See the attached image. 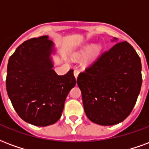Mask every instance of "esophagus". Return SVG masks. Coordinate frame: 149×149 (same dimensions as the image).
<instances>
[{
	"mask_svg": "<svg viewBox=\"0 0 149 149\" xmlns=\"http://www.w3.org/2000/svg\"><path fill=\"white\" fill-rule=\"evenodd\" d=\"M79 74V70H74V77H75V79H77V78H78Z\"/></svg>",
	"mask_w": 149,
	"mask_h": 149,
	"instance_id": "1",
	"label": "esophagus"
}]
</instances>
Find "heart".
Instances as JSON below:
<instances>
[{
  "mask_svg": "<svg viewBox=\"0 0 149 149\" xmlns=\"http://www.w3.org/2000/svg\"><path fill=\"white\" fill-rule=\"evenodd\" d=\"M102 49V47L99 44H87L86 45L81 51H79L78 53V55H85L86 53H88L87 56L86 58V63H90L94 61V59H96L97 57V55H99L100 52Z\"/></svg>",
  "mask_w": 149,
  "mask_h": 149,
  "instance_id": "1",
  "label": "heart"
}]
</instances>
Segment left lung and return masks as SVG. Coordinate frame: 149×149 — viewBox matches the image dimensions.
<instances>
[{"mask_svg":"<svg viewBox=\"0 0 149 149\" xmlns=\"http://www.w3.org/2000/svg\"><path fill=\"white\" fill-rule=\"evenodd\" d=\"M116 43L78 76L86 115L100 125L122 122L135 106L142 84L141 58L128 42Z\"/></svg>","mask_w":149,"mask_h":149,"instance_id":"obj_1","label":"left lung"}]
</instances>
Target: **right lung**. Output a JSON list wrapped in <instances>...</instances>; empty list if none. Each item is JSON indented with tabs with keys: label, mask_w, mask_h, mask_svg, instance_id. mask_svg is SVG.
<instances>
[{
	"label": "right lung",
	"mask_w": 149,
	"mask_h": 149,
	"mask_svg": "<svg viewBox=\"0 0 149 149\" xmlns=\"http://www.w3.org/2000/svg\"><path fill=\"white\" fill-rule=\"evenodd\" d=\"M57 54L48 36L27 40L8 59L6 89L14 109L23 120L47 126L60 118L64 102L75 86L74 70L58 75L52 55Z\"/></svg>",
	"instance_id": "1"
}]
</instances>
